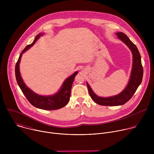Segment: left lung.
Wrapping results in <instances>:
<instances>
[{"mask_svg":"<svg viewBox=\"0 0 154 154\" xmlns=\"http://www.w3.org/2000/svg\"><path fill=\"white\" fill-rule=\"evenodd\" d=\"M118 37L128 47L133 54V66L130 81L125 89L117 96L110 97H98L86 83L88 90L92 99L97 104L105 106L121 105L128 102L137 91L141 84L143 76V68L141 61V55L135 45L131 42L127 36L122 32L116 33Z\"/></svg>","mask_w":154,"mask_h":154,"instance_id":"8db88e82","label":"left lung"}]
</instances>
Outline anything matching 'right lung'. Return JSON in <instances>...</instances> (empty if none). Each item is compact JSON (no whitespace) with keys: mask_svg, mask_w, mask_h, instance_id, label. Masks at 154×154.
Wrapping results in <instances>:
<instances>
[{"mask_svg":"<svg viewBox=\"0 0 154 154\" xmlns=\"http://www.w3.org/2000/svg\"><path fill=\"white\" fill-rule=\"evenodd\" d=\"M42 35V33L38 35L35 37L34 41L32 44H30V45L27 46L25 49L22 51L16 64L15 75L17 83L20 87L22 92L23 93L28 101L32 105L38 108L42 109L54 110V109H58L64 106L68 103L71 96L72 83L75 75L77 74V72H75L74 74L71 75L64 81L63 85H62L61 88L57 94L51 96H42L38 95L33 92L29 88L26 86L23 79H22L19 72V63L20 61V58L23 54L27 50H28L30 47H32Z\"/></svg>","mask_w":154,"mask_h":154,"instance_id":"right-lung-1","label":"right lung"}]
</instances>
